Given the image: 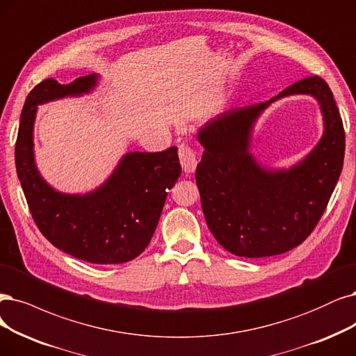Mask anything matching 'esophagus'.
<instances>
[{
  "label": "esophagus",
  "instance_id": "obj_1",
  "mask_svg": "<svg viewBox=\"0 0 356 356\" xmlns=\"http://www.w3.org/2000/svg\"><path fill=\"white\" fill-rule=\"evenodd\" d=\"M179 160L185 173H193L196 164H198V161H196L195 151L189 147L188 143L179 145Z\"/></svg>",
  "mask_w": 356,
  "mask_h": 356
}]
</instances>
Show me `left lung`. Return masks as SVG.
Listing matches in <instances>:
<instances>
[{"label": "left lung", "mask_w": 356, "mask_h": 356, "mask_svg": "<svg viewBox=\"0 0 356 356\" xmlns=\"http://www.w3.org/2000/svg\"><path fill=\"white\" fill-rule=\"evenodd\" d=\"M311 95L325 120L321 142L289 170H267L250 154L252 129L274 100ZM204 147L196 167L202 211L217 242L238 257L284 254L317 226L343 167L345 130L330 88L318 76L291 85L270 101L232 108L198 131Z\"/></svg>", "instance_id": "8db88e82"}]
</instances>
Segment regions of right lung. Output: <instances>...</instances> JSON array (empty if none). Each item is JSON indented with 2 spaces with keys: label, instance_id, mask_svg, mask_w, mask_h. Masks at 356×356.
Masks as SVG:
<instances>
[{
  "label": "right lung",
  "instance_id": "obj_1",
  "mask_svg": "<svg viewBox=\"0 0 356 356\" xmlns=\"http://www.w3.org/2000/svg\"><path fill=\"white\" fill-rule=\"evenodd\" d=\"M98 74L69 85L54 79L38 83L24 101L16 140V170L38 229L63 252L92 264H122L140 255L151 242L181 167L177 147L163 152H129L99 188L85 195L52 189L39 175L33 155L38 105L88 94Z\"/></svg>",
  "mask_w": 356,
  "mask_h": 356
}]
</instances>
